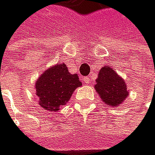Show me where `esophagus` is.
<instances>
[{
    "mask_svg": "<svg viewBox=\"0 0 155 155\" xmlns=\"http://www.w3.org/2000/svg\"><path fill=\"white\" fill-rule=\"evenodd\" d=\"M83 82H85L87 85H91V79H89L88 77H85V78H83Z\"/></svg>",
    "mask_w": 155,
    "mask_h": 155,
    "instance_id": "esophagus-1",
    "label": "esophagus"
}]
</instances>
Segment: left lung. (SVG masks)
Returning <instances> with one entry per match:
<instances>
[{
  "instance_id": "8db88e82",
  "label": "left lung",
  "mask_w": 155,
  "mask_h": 155,
  "mask_svg": "<svg viewBox=\"0 0 155 155\" xmlns=\"http://www.w3.org/2000/svg\"><path fill=\"white\" fill-rule=\"evenodd\" d=\"M94 87L104 103L112 107H119L129 96L125 80L109 66L99 70Z\"/></svg>"
}]
</instances>
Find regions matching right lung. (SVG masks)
Wrapping results in <instances>:
<instances>
[{
  "label": "right lung",
  "instance_id": "1",
  "mask_svg": "<svg viewBox=\"0 0 155 155\" xmlns=\"http://www.w3.org/2000/svg\"><path fill=\"white\" fill-rule=\"evenodd\" d=\"M82 86L77 74L69 73L64 64L46 68L35 83L39 105L48 111H58L69 101L74 91Z\"/></svg>",
  "mask_w": 155,
  "mask_h": 155
}]
</instances>
